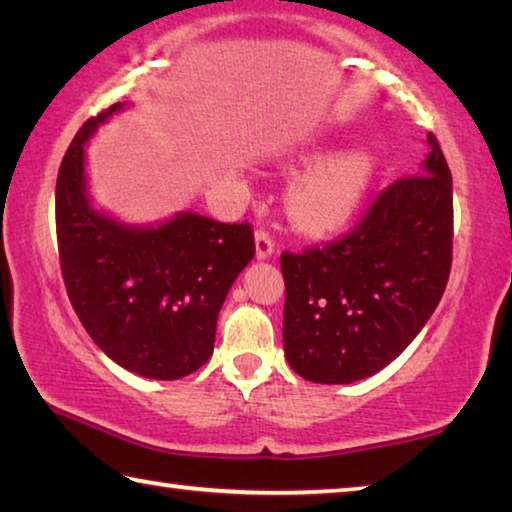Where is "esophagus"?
Instances as JSON below:
<instances>
[{"label": "esophagus", "mask_w": 512, "mask_h": 512, "mask_svg": "<svg viewBox=\"0 0 512 512\" xmlns=\"http://www.w3.org/2000/svg\"><path fill=\"white\" fill-rule=\"evenodd\" d=\"M255 246H257V259H268L275 253L273 235L266 228H259L255 232Z\"/></svg>", "instance_id": "1"}]
</instances>
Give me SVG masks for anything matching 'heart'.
I'll return each instance as SVG.
<instances>
[{
    "instance_id": "obj_1",
    "label": "heart",
    "mask_w": 512,
    "mask_h": 512,
    "mask_svg": "<svg viewBox=\"0 0 512 512\" xmlns=\"http://www.w3.org/2000/svg\"><path fill=\"white\" fill-rule=\"evenodd\" d=\"M372 160L348 151L316 164L293 183L291 216L309 230H339L357 214L372 180Z\"/></svg>"
}]
</instances>
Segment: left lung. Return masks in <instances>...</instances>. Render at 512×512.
<instances>
[{"mask_svg":"<svg viewBox=\"0 0 512 512\" xmlns=\"http://www.w3.org/2000/svg\"><path fill=\"white\" fill-rule=\"evenodd\" d=\"M422 173L372 198L350 232L282 253L284 354L300 377L350 384L400 357L452 271V173L433 133Z\"/></svg>","mask_w":512,"mask_h":512,"instance_id":"8db88e82","label":"left lung"}]
</instances>
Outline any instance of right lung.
Returning a JSON list of instances; mask_svg holds the SVG:
<instances>
[{
	"label": "right lung",
	"instance_id": "1",
	"mask_svg": "<svg viewBox=\"0 0 512 512\" xmlns=\"http://www.w3.org/2000/svg\"><path fill=\"white\" fill-rule=\"evenodd\" d=\"M121 103L90 117L56 180L60 271L76 316L121 368L149 379L192 375L212 357L216 318L255 255L250 223L194 212L158 228H128L97 214L85 194V142Z\"/></svg>",
	"mask_w": 512,
	"mask_h": 512
}]
</instances>
